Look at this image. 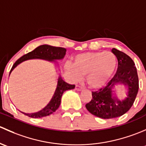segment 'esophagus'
Listing matches in <instances>:
<instances>
[{
  "label": "esophagus",
  "mask_w": 146,
  "mask_h": 146,
  "mask_svg": "<svg viewBox=\"0 0 146 146\" xmlns=\"http://www.w3.org/2000/svg\"><path fill=\"white\" fill-rule=\"evenodd\" d=\"M76 89L77 90V91H82V90L83 89V87L80 86H79V85H76Z\"/></svg>",
  "instance_id": "1"
}]
</instances>
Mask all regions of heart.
<instances>
[{"label":"heart","mask_w":146,"mask_h":146,"mask_svg":"<svg viewBox=\"0 0 146 146\" xmlns=\"http://www.w3.org/2000/svg\"><path fill=\"white\" fill-rule=\"evenodd\" d=\"M116 55L111 51L88 52L76 55L73 63L65 65V71L72 81L76 82L81 76L91 88L104 85L115 70Z\"/></svg>","instance_id":"heart-1"}]
</instances>
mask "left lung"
<instances>
[{"mask_svg": "<svg viewBox=\"0 0 146 146\" xmlns=\"http://www.w3.org/2000/svg\"><path fill=\"white\" fill-rule=\"evenodd\" d=\"M118 61L117 72L103 88L92 92V99L86 108L92 115L102 119L118 117L125 114L133 106L139 91V77L133 60L124 52L112 48ZM124 84L127 88V97L119 100L113 94L117 84Z\"/></svg>", "mask_w": 146, "mask_h": 146, "instance_id": "1", "label": "left lung"}]
</instances>
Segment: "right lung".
Segmentation results:
<instances>
[{
  "label": "right lung",
  "instance_id": "obj_1",
  "mask_svg": "<svg viewBox=\"0 0 146 146\" xmlns=\"http://www.w3.org/2000/svg\"><path fill=\"white\" fill-rule=\"evenodd\" d=\"M66 54V49L61 47H55V46H51L49 45H41L34 49L31 52H28L26 55H23L20 58L17 60L14 64L10 70V74H11L12 71L16 67L22 63L24 61L28 60L31 59H42L50 61V62H56L58 60H62L64 58V55ZM75 85H71L66 83L65 82L62 80V77L60 76H58V83L57 86L55 88V91L54 92L53 96L48 103L46 105V106L40 111L34 113H24L25 115H27L32 118H40L43 117L48 116L53 113L54 112L58 110L61 103V97H62L63 93L67 90L74 89Z\"/></svg>",
  "mask_w": 146,
  "mask_h": 146
}]
</instances>
